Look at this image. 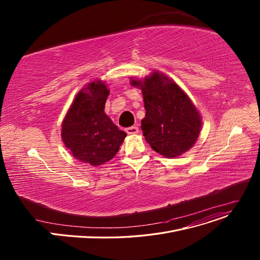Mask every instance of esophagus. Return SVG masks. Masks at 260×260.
<instances>
[{
    "label": "esophagus",
    "mask_w": 260,
    "mask_h": 260,
    "mask_svg": "<svg viewBox=\"0 0 260 260\" xmlns=\"http://www.w3.org/2000/svg\"><path fill=\"white\" fill-rule=\"evenodd\" d=\"M125 132L128 135H135V134L139 133V128H138V126H129V127L125 128Z\"/></svg>",
    "instance_id": "34e87169"
}]
</instances>
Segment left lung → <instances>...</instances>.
I'll return each mask as SVG.
<instances>
[{
    "mask_svg": "<svg viewBox=\"0 0 260 260\" xmlns=\"http://www.w3.org/2000/svg\"><path fill=\"white\" fill-rule=\"evenodd\" d=\"M132 85L142 90L146 112L141 128L146 142L168 158L188 151L199 136L201 118L185 92L158 73L143 82L133 80Z\"/></svg>",
    "mask_w": 260,
    "mask_h": 260,
    "instance_id": "1",
    "label": "left lung"
}]
</instances>
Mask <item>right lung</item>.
Returning <instances> with one entry per match:
<instances>
[{
    "label": "right lung",
    "instance_id": "1",
    "mask_svg": "<svg viewBox=\"0 0 260 260\" xmlns=\"http://www.w3.org/2000/svg\"><path fill=\"white\" fill-rule=\"evenodd\" d=\"M108 93L101 81L91 82L77 94L62 124L65 146L75 158L93 167L111 160L126 137L104 113Z\"/></svg>",
    "mask_w": 260,
    "mask_h": 260
}]
</instances>
